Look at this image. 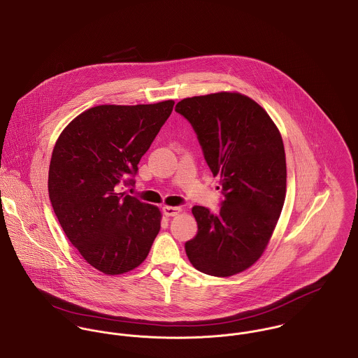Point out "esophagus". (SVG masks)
Wrapping results in <instances>:
<instances>
[{"instance_id":"34e87169","label":"esophagus","mask_w":358,"mask_h":358,"mask_svg":"<svg viewBox=\"0 0 358 358\" xmlns=\"http://www.w3.org/2000/svg\"><path fill=\"white\" fill-rule=\"evenodd\" d=\"M181 212H182L181 208H174V206H164V208H163V215H167V217L178 215Z\"/></svg>"}]
</instances>
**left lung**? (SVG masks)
Returning a JSON list of instances; mask_svg holds the SVG:
<instances>
[{"label":"left lung","instance_id":"left-lung-1","mask_svg":"<svg viewBox=\"0 0 358 358\" xmlns=\"http://www.w3.org/2000/svg\"><path fill=\"white\" fill-rule=\"evenodd\" d=\"M176 110L192 124L224 201L212 215L194 206L198 234L185 243L191 264L231 277L264 253L286 195L285 148L270 115L252 98L221 91L184 98Z\"/></svg>","mask_w":358,"mask_h":358}]
</instances>
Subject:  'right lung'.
<instances>
[{
  "instance_id": "right-lung-1",
  "label": "right lung",
  "mask_w": 358,
  "mask_h": 358,
  "mask_svg": "<svg viewBox=\"0 0 358 358\" xmlns=\"http://www.w3.org/2000/svg\"><path fill=\"white\" fill-rule=\"evenodd\" d=\"M174 101L98 105L74 117L50 163L54 212L83 259L106 275L137 268L160 231L157 206L117 191L130 184L143 153L169 119Z\"/></svg>"
}]
</instances>
